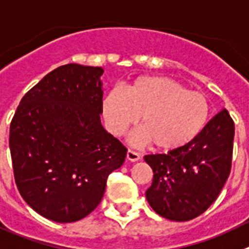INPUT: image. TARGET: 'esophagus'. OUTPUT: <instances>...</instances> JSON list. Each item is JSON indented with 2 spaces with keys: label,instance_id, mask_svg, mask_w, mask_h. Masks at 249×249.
<instances>
[{
  "label": "esophagus",
  "instance_id": "obj_1",
  "mask_svg": "<svg viewBox=\"0 0 249 249\" xmlns=\"http://www.w3.org/2000/svg\"><path fill=\"white\" fill-rule=\"evenodd\" d=\"M126 159L129 161H138L140 159V154H139V153H137V151L127 150Z\"/></svg>",
  "mask_w": 249,
  "mask_h": 249
}]
</instances>
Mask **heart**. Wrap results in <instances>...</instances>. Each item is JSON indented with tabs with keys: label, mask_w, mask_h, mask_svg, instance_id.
<instances>
[{
	"label": "heart",
	"mask_w": 249,
	"mask_h": 249,
	"mask_svg": "<svg viewBox=\"0 0 249 249\" xmlns=\"http://www.w3.org/2000/svg\"><path fill=\"white\" fill-rule=\"evenodd\" d=\"M208 99L163 76H142L125 89L111 91L103 101L107 129L120 137L139 118L137 144L151 142L157 150L180 149L196 139L208 123Z\"/></svg>",
	"instance_id": "heart-1"
}]
</instances>
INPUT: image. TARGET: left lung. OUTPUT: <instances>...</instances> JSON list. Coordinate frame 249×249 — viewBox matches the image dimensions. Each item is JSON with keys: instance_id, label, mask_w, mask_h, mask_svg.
<instances>
[{"instance_id": "1", "label": "left lung", "mask_w": 249, "mask_h": 249, "mask_svg": "<svg viewBox=\"0 0 249 249\" xmlns=\"http://www.w3.org/2000/svg\"><path fill=\"white\" fill-rule=\"evenodd\" d=\"M234 123L226 109L185 146L144 160L154 177L145 196L158 214L176 222L198 217L217 199L231 173Z\"/></svg>"}]
</instances>
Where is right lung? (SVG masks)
Returning <instances> with one entry per match:
<instances>
[{
	"label": "right lung",
	"mask_w": 249,
	"mask_h": 249,
	"mask_svg": "<svg viewBox=\"0 0 249 249\" xmlns=\"http://www.w3.org/2000/svg\"><path fill=\"white\" fill-rule=\"evenodd\" d=\"M104 70L68 64L21 100L10 126L15 181L38 214L57 223L83 219L99 205L126 148L101 125Z\"/></svg>",
	"instance_id": "obj_1"
}]
</instances>
